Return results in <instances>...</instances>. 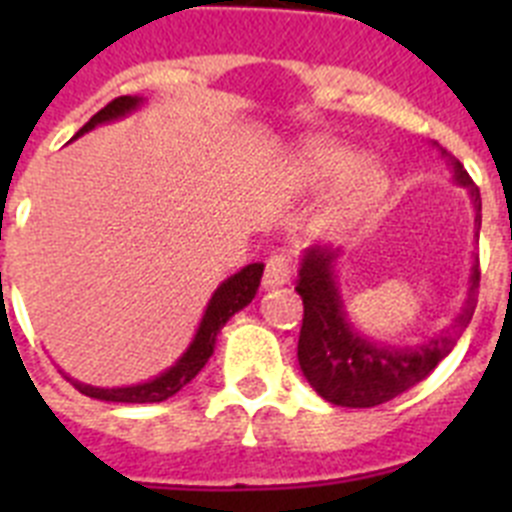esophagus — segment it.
<instances>
[{"label": "esophagus", "mask_w": 512, "mask_h": 512, "mask_svg": "<svg viewBox=\"0 0 512 512\" xmlns=\"http://www.w3.org/2000/svg\"><path fill=\"white\" fill-rule=\"evenodd\" d=\"M292 277V264L284 253H277V256H271L266 261L264 269V287H282V284L289 282Z\"/></svg>", "instance_id": "1"}]
</instances>
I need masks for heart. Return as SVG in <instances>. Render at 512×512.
<instances>
[{"mask_svg":"<svg viewBox=\"0 0 512 512\" xmlns=\"http://www.w3.org/2000/svg\"><path fill=\"white\" fill-rule=\"evenodd\" d=\"M289 176L297 187L318 189L343 176L333 200V215L351 220L366 212L387 189V176L382 166L369 158L356 156L348 146L333 140H307L289 161Z\"/></svg>","mask_w":512,"mask_h":512,"instance_id":"b5f03b06","label":"heart"}]
</instances>
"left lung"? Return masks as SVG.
Returning a JSON list of instances; mask_svg holds the SVG:
<instances>
[{
	"instance_id": "8db88e82",
	"label": "left lung",
	"mask_w": 512,
	"mask_h": 512,
	"mask_svg": "<svg viewBox=\"0 0 512 512\" xmlns=\"http://www.w3.org/2000/svg\"><path fill=\"white\" fill-rule=\"evenodd\" d=\"M454 179L469 189L474 205V228L482 225V197L467 169L451 158ZM336 259L333 248H307L300 264L297 295L302 297V315L297 359L300 369L323 400L341 408H374L405 390L423 382L428 374L451 354L459 333L474 315V295L479 289V261L472 266L469 297L461 307L451 333L431 338L420 346H382L364 338L348 323L341 292L336 284Z\"/></svg>"
}]
</instances>
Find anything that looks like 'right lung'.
I'll use <instances>...</instances> for the list:
<instances>
[{
  "label": "right lung",
  "mask_w": 512,
  "mask_h": 512,
  "mask_svg": "<svg viewBox=\"0 0 512 512\" xmlns=\"http://www.w3.org/2000/svg\"><path fill=\"white\" fill-rule=\"evenodd\" d=\"M140 102H143L140 97L112 99L107 107H102V110H99L97 115H94L92 120L79 130V133H76V138L89 133V130L102 125V122L125 117L128 112H133ZM261 274H264V264H248L243 266L238 274L225 279V282L215 289L212 300L207 302V310L205 315H202L197 336H194V341L189 343V348L182 354V359L176 361L174 366H169L164 374H158L156 379H148V382L143 384H133V387H112V390L92 387V384H84V382H74V379H71V384H74L81 395L94 397V400H104V402H133V405H140V402L169 400V397H174L176 392L182 390V387H187V384L202 372V366L207 364V359H210L212 351H215V338L217 333H220V328L233 318L235 312L243 310V307L256 297V289H259L261 284Z\"/></svg>",
  "instance_id": "right-lung-1"
}]
</instances>
